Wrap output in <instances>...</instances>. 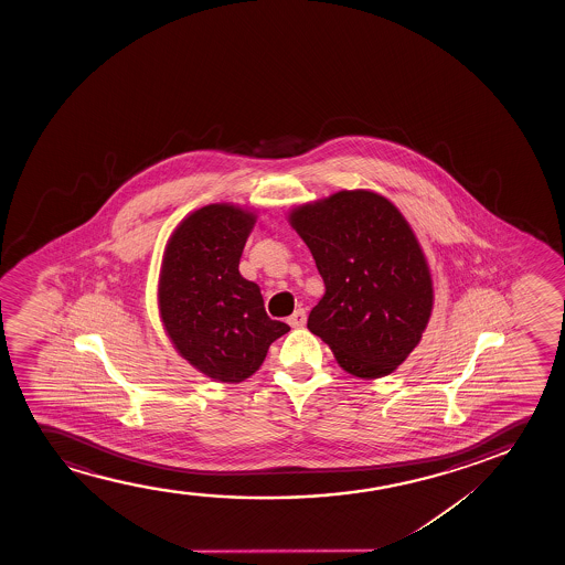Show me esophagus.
<instances>
[{"label":"esophagus","instance_id":"obj_1","mask_svg":"<svg viewBox=\"0 0 565 565\" xmlns=\"http://www.w3.org/2000/svg\"><path fill=\"white\" fill-rule=\"evenodd\" d=\"M287 322H289L291 328H302L305 322H307V312L302 309H297L291 317L287 318Z\"/></svg>","mask_w":565,"mask_h":565}]
</instances>
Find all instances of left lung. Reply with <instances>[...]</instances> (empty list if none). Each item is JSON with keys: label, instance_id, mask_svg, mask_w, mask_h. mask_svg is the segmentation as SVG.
Returning a JSON list of instances; mask_svg holds the SVG:
<instances>
[{"label": "left lung", "instance_id": "left-lung-1", "mask_svg": "<svg viewBox=\"0 0 565 565\" xmlns=\"http://www.w3.org/2000/svg\"><path fill=\"white\" fill-rule=\"evenodd\" d=\"M287 220L324 279L307 328L356 379L392 374L420 343L434 307L433 276L409 222L366 189L305 202Z\"/></svg>", "mask_w": 565, "mask_h": 565}]
</instances>
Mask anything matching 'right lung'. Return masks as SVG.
<instances>
[{
    "instance_id": "right-lung-1",
    "label": "right lung",
    "mask_w": 565,
    "mask_h": 565,
    "mask_svg": "<svg viewBox=\"0 0 565 565\" xmlns=\"http://www.w3.org/2000/svg\"><path fill=\"white\" fill-rule=\"evenodd\" d=\"M256 212L232 202L194 210L163 250L158 310L173 348L204 376L239 384L253 376L289 326L264 310L260 287L239 274Z\"/></svg>"
}]
</instances>
